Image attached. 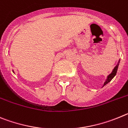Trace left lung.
Returning <instances> with one entry per match:
<instances>
[{"label":"left lung","mask_w":128,"mask_h":128,"mask_svg":"<svg viewBox=\"0 0 128 128\" xmlns=\"http://www.w3.org/2000/svg\"><path fill=\"white\" fill-rule=\"evenodd\" d=\"M119 63H120V60H118V62H117V65L116 66V67H115L114 68V70H112V71L111 73H110L109 75H108L106 80L105 82H104V84H103V87H104V86H106V85L108 83L110 82L112 80L113 78H114V77L116 75V73H117V69H118V65H119Z\"/></svg>","instance_id":"1"}]
</instances>
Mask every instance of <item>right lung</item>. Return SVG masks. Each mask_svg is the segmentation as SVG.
Listing matches in <instances>:
<instances>
[{"label": "right lung", "instance_id": "right-lung-1", "mask_svg": "<svg viewBox=\"0 0 128 128\" xmlns=\"http://www.w3.org/2000/svg\"><path fill=\"white\" fill-rule=\"evenodd\" d=\"M13 72H14V71H13Z\"/></svg>", "mask_w": 128, "mask_h": 128}]
</instances>
